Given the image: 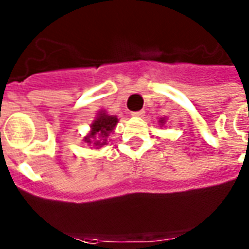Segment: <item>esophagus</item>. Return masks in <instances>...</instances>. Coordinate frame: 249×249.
Wrapping results in <instances>:
<instances>
[{
  "instance_id": "1",
  "label": "esophagus",
  "mask_w": 249,
  "mask_h": 249,
  "mask_svg": "<svg viewBox=\"0 0 249 249\" xmlns=\"http://www.w3.org/2000/svg\"><path fill=\"white\" fill-rule=\"evenodd\" d=\"M132 116L143 117L144 116V109H141V111H136V112H132Z\"/></svg>"
}]
</instances>
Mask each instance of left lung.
<instances>
[{"label": "left lung", "mask_w": 249, "mask_h": 249, "mask_svg": "<svg viewBox=\"0 0 249 249\" xmlns=\"http://www.w3.org/2000/svg\"><path fill=\"white\" fill-rule=\"evenodd\" d=\"M160 124H164V119H161V120H160Z\"/></svg>", "instance_id": "1"}]
</instances>
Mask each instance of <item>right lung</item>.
I'll use <instances>...</instances> for the list:
<instances>
[{"label": "right lung", "instance_id": "1", "mask_svg": "<svg viewBox=\"0 0 249 249\" xmlns=\"http://www.w3.org/2000/svg\"><path fill=\"white\" fill-rule=\"evenodd\" d=\"M117 121L119 120L116 116H111L107 115L105 111H101L93 121V124L90 125V133L85 137L86 143H93L97 148L107 144L109 134L113 132Z\"/></svg>", "mask_w": 249, "mask_h": 249}]
</instances>
